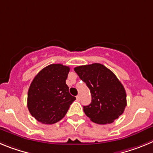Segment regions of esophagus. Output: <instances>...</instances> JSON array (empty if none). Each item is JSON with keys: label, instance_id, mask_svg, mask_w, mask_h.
Listing matches in <instances>:
<instances>
[{"label": "esophagus", "instance_id": "34e87169", "mask_svg": "<svg viewBox=\"0 0 153 153\" xmlns=\"http://www.w3.org/2000/svg\"><path fill=\"white\" fill-rule=\"evenodd\" d=\"M76 99H77V100H81V96H80V95L76 96Z\"/></svg>", "mask_w": 153, "mask_h": 153}]
</instances>
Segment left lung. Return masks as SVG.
<instances>
[{
	"instance_id": "1",
	"label": "left lung",
	"mask_w": 153,
	"mask_h": 153,
	"mask_svg": "<svg viewBox=\"0 0 153 153\" xmlns=\"http://www.w3.org/2000/svg\"><path fill=\"white\" fill-rule=\"evenodd\" d=\"M90 89L91 102L84 106L87 117L94 123H113L124 111L126 94L123 85L112 71L100 63L81 65L74 68Z\"/></svg>"
}]
</instances>
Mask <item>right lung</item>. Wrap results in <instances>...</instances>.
Instances as JSON below:
<instances>
[{"label": "right lung", "mask_w": 153, "mask_h": 153, "mask_svg": "<svg viewBox=\"0 0 153 153\" xmlns=\"http://www.w3.org/2000/svg\"><path fill=\"white\" fill-rule=\"evenodd\" d=\"M70 68L52 64L42 68L30 84L27 107L30 114L44 124L61 120L76 97L71 95L65 83Z\"/></svg>", "instance_id": "add662e5"}]
</instances>
